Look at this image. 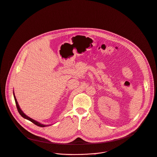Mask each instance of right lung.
<instances>
[{"label": "right lung", "instance_id": "right-lung-1", "mask_svg": "<svg viewBox=\"0 0 157 157\" xmlns=\"http://www.w3.org/2000/svg\"><path fill=\"white\" fill-rule=\"evenodd\" d=\"M13 96H14V99H15V103H16V106H17V110H18V113H20V114L23 117H24L25 119H28V120H29V121H31V122H32L33 124H36V126H40V127H42V128H43V127H46V126H47L48 125H44V124H41V123H40L39 122H38V121H35V120H34V119H31V118H30L29 117H28V116H27L22 111H21V109H20V106H19V105H18V102H17V99H16V98H15V95H14V92H13Z\"/></svg>", "mask_w": 157, "mask_h": 157}]
</instances>
